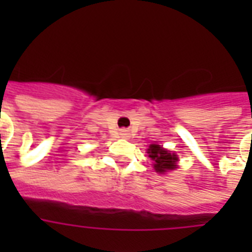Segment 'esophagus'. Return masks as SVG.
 I'll return each instance as SVG.
<instances>
[{"instance_id":"34e87169","label":"esophagus","mask_w":252,"mask_h":252,"mask_svg":"<svg viewBox=\"0 0 252 252\" xmlns=\"http://www.w3.org/2000/svg\"><path fill=\"white\" fill-rule=\"evenodd\" d=\"M120 136H122V137H124V138H128V137H129V130L122 129V130H120Z\"/></svg>"}]
</instances>
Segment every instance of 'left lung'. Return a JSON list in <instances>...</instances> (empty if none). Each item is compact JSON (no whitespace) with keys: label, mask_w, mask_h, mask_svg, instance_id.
<instances>
[{"label":"left lung","mask_w":252,"mask_h":252,"mask_svg":"<svg viewBox=\"0 0 252 252\" xmlns=\"http://www.w3.org/2000/svg\"><path fill=\"white\" fill-rule=\"evenodd\" d=\"M148 153L152 161L154 162L153 165L157 172H166L176 167L178 157L174 153L171 154L168 150L163 149L162 146L152 144L148 149Z\"/></svg>","instance_id":"8db88e82"}]
</instances>
